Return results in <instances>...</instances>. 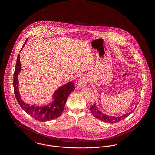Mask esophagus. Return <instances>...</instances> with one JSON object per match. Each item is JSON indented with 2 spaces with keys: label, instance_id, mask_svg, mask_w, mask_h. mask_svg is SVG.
<instances>
[{
  "label": "esophagus",
  "instance_id": "1",
  "mask_svg": "<svg viewBox=\"0 0 155 155\" xmlns=\"http://www.w3.org/2000/svg\"><path fill=\"white\" fill-rule=\"evenodd\" d=\"M88 84V80H87V78L85 77H82L80 80L78 82V87L82 88L83 87H85Z\"/></svg>",
  "mask_w": 155,
  "mask_h": 155
}]
</instances>
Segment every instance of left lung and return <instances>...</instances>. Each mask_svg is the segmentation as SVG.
Masks as SVG:
<instances>
[{"label": "left lung", "mask_w": 155, "mask_h": 155, "mask_svg": "<svg viewBox=\"0 0 155 155\" xmlns=\"http://www.w3.org/2000/svg\"><path fill=\"white\" fill-rule=\"evenodd\" d=\"M91 111L92 112V113L94 114V116L96 117V118L104 121V122H106V123H117L118 121H120L121 120H123L124 118L127 117L128 116L130 115V114H131V113H127L125 115H123L122 116L120 117H113V116H107L106 114H104L103 113L101 112L96 107V104H94L93 105H92V106L90 108Z\"/></svg>", "instance_id": "8db88e82"}]
</instances>
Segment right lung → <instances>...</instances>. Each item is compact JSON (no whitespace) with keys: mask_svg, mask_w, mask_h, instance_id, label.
<instances>
[{"mask_svg":"<svg viewBox=\"0 0 155 155\" xmlns=\"http://www.w3.org/2000/svg\"><path fill=\"white\" fill-rule=\"evenodd\" d=\"M27 41V39L25 41L21 51ZM21 70V66L20 61V55L18 54L14 73L13 87L15 98L20 107H21L22 109L31 117L39 121H48L59 117L61 115V113L64 109V106L66 103L68 96L75 89L74 83L72 82H68L57 89L53 95L54 101L51 104L44 107L30 106L22 101L19 94L17 76Z\"/></svg>","mask_w":155,"mask_h":155,"instance_id":"add662e5","label":"right lung"}]
</instances>
